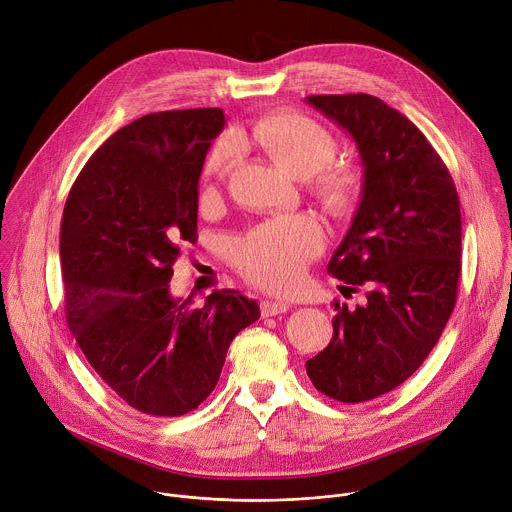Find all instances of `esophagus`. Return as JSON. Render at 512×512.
Here are the masks:
<instances>
[{
    "label": "esophagus",
    "instance_id": "obj_1",
    "mask_svg": "<svg viewBox=\"0 0 512 512\" xmlns=\"http://www.w3.org/2000/svg\"><path fill=\"white\" fill-rule=\"evenodd\" d=\"M291 305L287 301H279V299H267V301H261V315L263 317H273V315H279V313H285Z\"/></svg>",
    "mask_w": 512,
    "mask_h": 512
}]
</instances>
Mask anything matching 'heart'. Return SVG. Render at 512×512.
<instances>
[{
    "label": "heart",
    "instance_id": "heart-1",
    "mask_svg": "<svg viewBox=\"0 0 512 512\" xmlns=\"http://www.w3.org/2000/svg\"><path fill=\"white\" fill-rule=\"evenodd\" d=\"M241 140L259 144L293 177H311L313 191L331 211L346 213L354 207L360 173L350 164H331L337 142L317 120L297 112L269 114L249 130H241ZM239 150V138L225 132L207 156L205 175L223 177L237 162ZM323 243L321 225L309 215L295 213L255 225L235 241L231 255L251 283L281 291L299 281L305 265L321 253Z\"/></svg>",
    "mask_w": 512,
    "mask_h": 512
}]
</instances>
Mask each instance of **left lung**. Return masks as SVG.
I'll return each instance as SVG.
<instances>
[{
    "mask_svg": "<svg viewBox=\"0 0 512 512\" xmlns=\"http://www.w3.org/2000/svg\"><path fill=\"white\" fill-rule=\"evenodd\" d=\"M354 138L362 199L327 273L342 293L368 287L354 311L333 301L329 346L305 362L339 402L374 400L408 380L436 346L460 277V201L446 164L396 108L370 94L307 96Z\"/></svg>",
    "mask_w": 512,
    "mask_h": 512,
    "instance_id": "left-lung-1",
    "label": "left lung"
}]
</instances>
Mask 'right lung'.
I'll return each mask as SVG.
<instances>
[{
    "label": "right lung",
    "mask_w": 512,
    "mask_h": 512,
    "mask_svg": "<svg viewBox=\"0 0 512 512\" xmlns=\"http://www.w3.org/2000/svg\"><path fill=\"white\" fill-rule=\"evenodd\" d=\"M221 108L146 114L86 162L62 217L70 331L96 374L134 410L173 418L217 386L233 337L259 319L233 289L203 305L170 295L181 247L197 241L199 179Z\"/></svg>",
    "instance_id": "1"
}]
</instances>
